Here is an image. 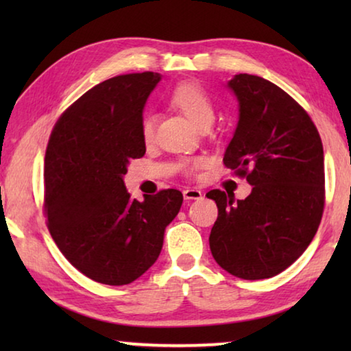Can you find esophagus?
<instances>
[{
  "label": "esophagus",
  "instance_id": "obj_1",
  "mask_svg": "<svg viewBox=\"0 0 351 351\" xmlns=\"http://www.w3.org/2000/svg\"><path fill=\"white\" fill-rule=\"evenodd\" d=\"M184 199H201L203 198V192L199 189L195 187H187L186 190H182Z\"/></svg>",
  "mask_w": 351,
  "mask_h": 351
}]
</instances>
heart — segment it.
I'll use <instances>...</instances> for the list:
<instances>
[{
    "instance_id": "b5f03b06",
    "label": "heart",
    "mask_w": 351,
    "mask_h": 351,
    "mask_svg": "<svg viewBox=\"0 0 351 351\" xmlns=\"http://www.w3.org/2000/svg\"><path fill=\"white\" fill-rule=\"evenodd\" d=\"M169 104L186 116L190 123L197 128L203 125H210L215 119V108H213L212 99L209 97L198 83L182 82L170 91ZM141 136L145 144H150L154 138V119L145 116L141 122ZM204 165V159H192L182 164L186 171H197Z\"/></svg>"
}]
</instances>
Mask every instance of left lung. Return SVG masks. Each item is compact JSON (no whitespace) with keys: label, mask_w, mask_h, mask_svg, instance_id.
<instances>
[{"label":"left lung","mask_w":351,"mask_h":351,"mask_svg":"<svg viewBox=\"0 0 351 351\" xmlns=\"http://www.w3.org/2000/svg\"><path fill=\"white\" fill-rule=\"evenodd\" d=\"M228 88L239 100V123L223 162L245 176V199L210 190L218 207L210 230L213 258L245 280L280 274L305 252L325 203L324 147L295 100L269 80L237 74Z\"/></svg>","instance_id":"1"}]
</instances>
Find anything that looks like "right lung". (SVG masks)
Masks as SVG:
<instances>
[{"mask_svg":"<svg viewBox=\"0 0 351 351\" xmlns=\"http://www.w3.org/2000/svg\"><path fill=\"white\" fill-rule=\"evenodd\" d=\"M158 73L99 83L58 119L45 156V212L56 245L91 280L121 287L161 254L165 228L182 204L167 189L132 199L123 175L145 154L142 111Z\"/></svg>","mask_w":351,"mask_h":351,"instance_id":"obj_1","label":"right lung"}]
</instances>
